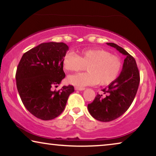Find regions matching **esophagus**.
I'll return each mask as SVG.
<instances>
[{
    "instance_id": "obj_1",
    "label": "esophagus",
    "mask_w": 156,
    "mask_h": 156,
    "mask_svg": "<svg viewBox=\"0 0 156 156\" xmlns=\"http://www.w3.org/2000/svg\"><path fill=\"white\" fill-rule=\"evenodd\" d=\"M74 89H75V90H77V91H83V90H84L85 88H84V87H74Z\"/></svg>"
}]
</instances>
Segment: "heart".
<instances>
[{
	"instance_id": "obj_1",
	"label": "heart",
	"mask_w": 156,
	"mask_h": 156,
	"mask_svg": "<svg viewBox=\"0 0 156 156\" xmlns=\"http://www.w3.org/2000/svg\"><path fill=\"white\" fill-rule=\"evenodd\" d=\"M62 62L67 71L77 72L86 67L87 72L72 74L67 77L69 84L79 87L109 84L116 80L122 67L118 56L102 49L82 50L78 51L76 55L67 52Z\"/></svg>"
}]
</instances>
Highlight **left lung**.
<instances>
[{
  "instance_id": "1",
  "label": "left lung",
  "mask_w": 156,
  "mask_h": 156,
  "mask_svg": "<svg viewBox=\"0 0 156 156\" xmlns=\"http://www.w3.org/2000/svg\"><path fill=\"white\" fill-rule=\"evenodd\" d=\"M106 44L116 49L126 58L118 78L107 88L102 89L103 94H97L87 106L91 116L103 122L115 120L126 112L136 97L140 82V74L135 59L116 44Z\"/></svg>"
}]
</instances>
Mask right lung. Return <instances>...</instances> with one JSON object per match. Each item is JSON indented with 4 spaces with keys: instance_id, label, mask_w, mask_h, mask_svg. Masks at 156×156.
I'll use <instances>...</instances> for the list:
<instances>
[{
    "instance_id": "1",
    "label": "right lung",
    "mask_w": 156,
    "mask_h": 156,
    "mask_svg": "<svg viewBox=\"0 0 156 156\" xmlns=\"http://www.w3.org/2000/svg\"><path fill=\"white\" fill-rule=\"evenodd\" d=\"M68 49L64 42H44L23 54L18 64L16 79L19 95L27 110L42 120L59 116L74 91L72 85L54 90L65 77L62 62Z\"/></svg>"
}]
</instances>
